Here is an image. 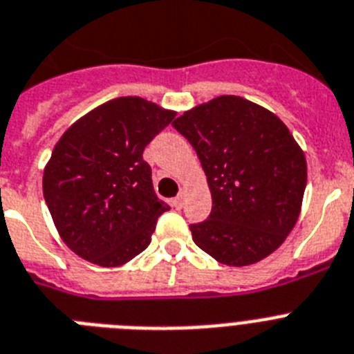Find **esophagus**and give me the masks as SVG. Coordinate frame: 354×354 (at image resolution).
<instances>
[{
    "instance_id": "1",
    "label": "esophagus",
    "mask_w": 354,
    "mask_h": 354,
    "mask_svg": "<svg viewBox=\"0 0 354 354\" xmlns=\"http://www.w3.org/2000/svg\"><path fill=\"white\" fill-rule=\"evenodd\" d=\"M171 204H174V206L177 207V209H179V207H183V204H184V193H179V195H177V197H175L174 201H171Z\"/></svg>"
}]
</instances>
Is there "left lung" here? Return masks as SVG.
Segmentation results:
<instances>
[{"mask_svg": "<svg viewBox=\"0 0 354 354\" xmlns=\"http://www.w3.org/2000/svg\"><path fill=\"white\" fill-rule=\"evenodd\" d=\"M171 125L195 148L213 197L209 216L189 223L193 241L231 267L272 254L306 189V159L285 123L249 100L218 96Z\"/></svg>", "mask_w": 354, "mask_h": 354, "instance_id": "left-lung-1", "label": "left lung"}]
</instances>
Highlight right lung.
Wrapping results in <instances>:
<instances>
[{
  "label": "right lung",
  "instance_id": "1",
  "mask_svg": "<svg viewBox=\"0 0 354 354\" xmlns=\"http://www.w3.org/2000/svg\"><path fill=\"white\" fill-rule=\"evenodd\" d=\"M175 113L138 96L100 105L53 148L42 193L69 249L100 267H120L143 252L157 218L170 209L152 186L143 150Z\"/></svg>",
  "mask_w": 354,
  "mask_h": 354
}]
</instances>
